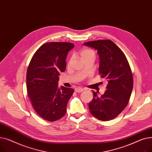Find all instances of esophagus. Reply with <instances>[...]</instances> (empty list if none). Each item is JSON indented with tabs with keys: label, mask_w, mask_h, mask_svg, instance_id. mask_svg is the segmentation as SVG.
Returning a JSON list of instances; mask_svg holds the SVG:
<instances>
[{
	"label": "esophagus",
	"mask_w": 152,
	"mask_h": 152,
	"mask_svg": "<svg viewBox=\"0 0 152 152\" xmlns=\"http://www.w3.org/2000/svg\"><path fill=\"white\" fill-rule=\"evenodd\" d=\"M84 89L81 88V87H76L75 89V92H82L83 91H84Z\"/></svg>",
	"instance_id": "esophagus-1"
}]
</instances>
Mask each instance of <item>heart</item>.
<instances>
[{
	"label": "heart",
	"instance_id": "obj_1",
	"mask_svg": "<svg viewBox=\"0 0 152 152\" xmlns=\"http://www.w3.org/2000/svg\"><path fill=\"white\" fill-rule=\"evenodd\" d=\"M79 53L82 59H84V58L89 57V56L91 55L95 56L94 51L91 49H88V48H83V49L79 51Z\"/></svg>",
	"mask_w": 152,
	"mask_h": 152
}]
</instances>
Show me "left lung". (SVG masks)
I'll return each mask as SVG.
<instances>
[{"label":"left lung","mask_w":152,"mask_h":152,"mask_svg":"<svg viewBox=\"0 0 152 152\" xmlns=\"http://www.w3.org/2000/svg\"><path fill=\"white\" fill-rule=\"evenodd\" d=\"M97 50L99 68L102 78L107 79V90L100 97L93 92L89 103L91 113L99 120L107 121L117 117L128 104L133 88V76L126 55L110 39L85 42Z\"/></svg>","instance_id":"1"}]
</instances>
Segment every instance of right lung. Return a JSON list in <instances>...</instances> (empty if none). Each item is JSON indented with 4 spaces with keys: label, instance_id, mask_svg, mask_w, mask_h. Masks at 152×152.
Segmentation results:
<instances>
[{
    "label": "right lung",
    "instance_id": "1",
    "mask_svg": "<svg viewBox=\"0 0 152 152\" xmlns=\"http://www.w3.org/2000/svg\"><path fill=\"white\" fill-rule=\"evenodd\" d=\"M75 45L51 42L40 47L32 57L27 69L26 87L36 112L48 121L65 116L68 100L74 89L58 87V76L66 69L68 52Z\"/></svg>",
    "mask_w": 152,
    "mask_h": 152
}]
</instances>
